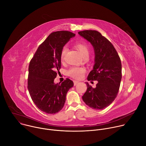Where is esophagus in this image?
Returning a JSON list of instances; mask_svg holds the SVG:
<instances>
[{"instance_id": "34e87169", "label": "esophagus", "mask_w": 146, "mask_h": 146, "mask_svg": "<svg viewBox=\"0 0 146 146\" xmlns=\"http://www.w3.org/2000/svg\"><path fill=\"white\" fill-rule=\"evenodd\" d=\"M79 82H78V81H76V80H74V85L75 86V85H76L77 84H78V83Z\"/></svg>"}]
</instances>
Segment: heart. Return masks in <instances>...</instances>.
I'll use <instances>...</instances> for the list:
<instances>
[{
    "label": "heart",
    "instance_id": "b5f03b06",
    "mask_svg": "<svg viewBox=\"0 0 146 146\" xmlns=\"http://www.w3.org/2000/svg\"><path fill=\"white\" fill-rule=\"evenodd\" d=\"M75 47L79 50L80 53H81L82 56L85 57L89 56V48L88 45L85 42H78L75 44ZM67 52V46H64L61 49L60 53V60L62 62H63L66 57V53ZM86 70L83 67H72L70 68L68 71V75L76 79H82L85 74Z\"/></svg>",
    "mask_w": 146,
    "mask_h": 146
}]
</instances>
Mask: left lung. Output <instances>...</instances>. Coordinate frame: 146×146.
<instances>
[{"label":"left lung","instance_id":"left-lung-1","mask_svg":"<svg viewBox=\"0 0 146 146\" xmlns=\"http://www.w3.org/2000/svg\"><path fill=\"white\" fill-rule=\"evenodd\" d=\"M78 34L93 45L95 53L93 70L88 80H97L95 88L86 83L87 90L82 99L89 107L102 110L110 106L118 95L122 78L120 57L112 44L95 30L79 31Z\"/></svg>","mask_w":146,"mask_h":146}]
</instances>
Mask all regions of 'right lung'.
<instances>
[{
  "mask_svg": "<svg viewBox=\"0 0 146 146\" xmlns=\"http://www.w3.org/2000/svg\"><path fill=\"white\" fill-rule=\"evenodd\" d=\"M75 34L67 31L53 32L37 48L29 62L28 89L31 98L41 111L56 114L64 107L68 90L74 86L66 78L60 84L54 80L61 68L62 48Z\"/></svg>",
  "mask_w": 146,
  "mask_h": 146,
  "instance_id": "1",
  "label": "right lung"
}]
</instances>
